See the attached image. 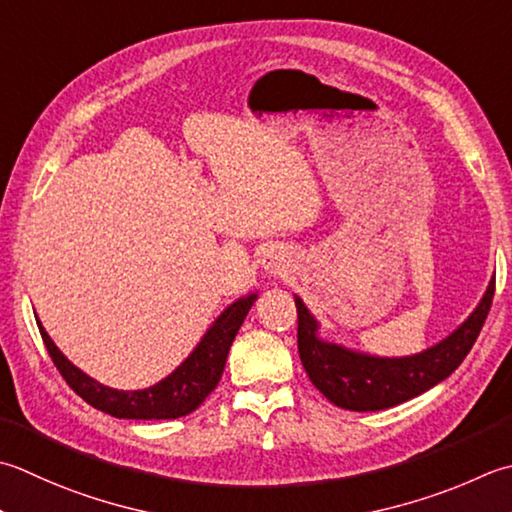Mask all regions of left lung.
I'll use <instances>...</instances> for the list:
<instances>
[{
  "label": "left lung",
  "mask_w": 512,
  "mask_h": 512,
  "mask_svg": "<svg viewBox=\"0 0 512 512\" xmlns=\"http://www.w3.org/2000/svg\"><path fill=\"white\" fill-rule=\"evenodd\" d=\"M495 295V279L475 313L444 342L413 357H370L317 339V322L299 297L297 348L306 375L328 402L346 410H384L426 393L464 362L482 330Z\"/></svg>",
  "instance_id": "1"
}]
</instances>
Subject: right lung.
Returning a JSON list of instances; mask_svg holds the SVG:
<instances>
[{"label":"right lung","instance_id":"add662e5","mask_svg":"<svg viewBox=\"0 0 512 512\" xmlns=\"http://www.w3.org/2000/svg\"><path fill=\"white\" fill-rule=\"evenodd\" d=\"M255 299L257 295H248L237 299L235 304H230L219 315L217 322L210 326V330L193 353H190L186 362L175 373L162 379V382L144 390H115L97 384L93 377L84 375L82 370L75 368L59 353V348L48 337L42 324L37 322V326L53 364L66 379V384L86 404L122 419H177L202 406L204 399L219 384L230 344H233L237 330L242 326Z\"/></svg>","mask_w":512,"mask_h":512}]
</instances>
